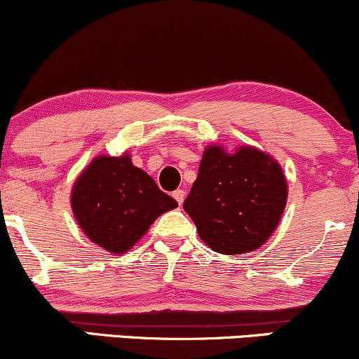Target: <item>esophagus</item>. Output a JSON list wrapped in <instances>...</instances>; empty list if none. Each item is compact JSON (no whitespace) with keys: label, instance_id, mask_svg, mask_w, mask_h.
Returning a JSON list of instances; mask_svg holds the SVG:
<instances>
[{"label":"esophagus","instance_id":"1","mask_svg":"<svg viewBox=\"0 0 359 359\" xmlns=\"http://www.w3.org/2000/svg\"><path fill=\"white\" fill-rule=\"evenodd\" d=\"M172 196H174V199L177 201V203H179L180 205H182V203H184V199H185V192L182 191V189H177V191L172 194Z\"/></svg>","mask_w":359,"mask_h":359}]
</instances>
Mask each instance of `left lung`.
I'll list each match as a JSON object with an SVG mask.
<instances>
[{
    "label": "left lung",
    "mask_w": 359,
    "mask_h": 359,
    "mask_svg": "<svg viewBox=\"0 0 359 359\" xmlns=\"http://www.w3.org/2000/svg\"><path fill=\"white\" fill-rule=\"evenodd\" d=\"M285 203V175L271 156L251 147L233 155L209 147L184 209L209 248L240 255L269 240Z\"/></svg>",
    "instance_id": "8db88e82"
}]
</instances>
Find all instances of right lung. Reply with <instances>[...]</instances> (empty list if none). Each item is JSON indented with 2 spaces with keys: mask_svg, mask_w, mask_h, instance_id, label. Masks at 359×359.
<instances>
[{
  "mask_svg": "<svg viewBox=\"0 0 359 359\" xmlns=\"http://www.w3.org/2000/svg\"><path fill=\"white\" fill-rule=\"evenodd\" d=\"M177 205L128 155L94 158L72 189V211L82 231L114 255L126 253L160 214Z\"/></svg>",
  "mask_w": 359,
  "mask_h": 359,
  "instance_id": "right-lung-1",
  "label": "right lung"
}]
</instances>
